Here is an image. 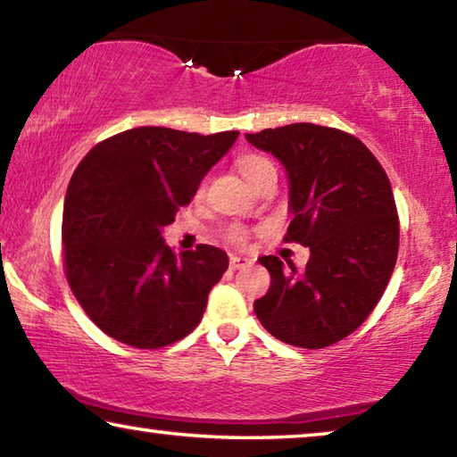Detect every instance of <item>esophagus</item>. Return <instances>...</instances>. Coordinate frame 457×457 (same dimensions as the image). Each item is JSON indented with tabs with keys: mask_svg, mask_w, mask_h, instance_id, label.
Returning <instances> with one entry per match:
<instances>
[{
	"mask_svg": "<svg viewBox=\"0 0 457 457\" xmlns=\"http://www.w3.org/2000/svg\"><path fill=\"white\" fill-rule=\"evenodd\" d=\"M253 263V259L249 257H243V255H230V268L233 270H241V268H247V265Z\"/></svg>",
	"mask_w": 457,
	"mask_h": 457,
	"instance_id": "obj_1",
	"label": "esophagus"
}]
</instances>
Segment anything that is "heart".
Wrapping results in <instances>:
<instances>
[{"label":"heart","mask_w":457,"mask_h":457,"mask_svg":"<svg viewBox=\"0 0 457 457\" xmlns=\"http://www.w3.org/2000/svg\"><path fill=\"white\" fill-rule=\"evenodd\" d=\"M238 170H241L243 178L247 179L249 184H253V181H255V179L259 178V175L265 173V171H270V170H273V165H271V161L265 159V157L247 155V157L238 159ZM202 192H204V186H200V189H198V194H202ZM233 238H235V241H243V233H241V230H235Z\"/></svg>","instance_id":"1"}]
</instances>
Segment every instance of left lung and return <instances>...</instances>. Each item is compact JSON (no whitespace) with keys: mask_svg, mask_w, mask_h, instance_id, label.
Listing matches in <instances>:
<instances>
[{"mask_svg":"<svg viewBox=\"0 0 457 457\" xmlns=\"http://www.w3.org/2000/svg\"><path fill=\"white\" fill-rule=\"evenodd\" d=\"M245 138L284 165L286 241L311 249L304 270L259 257L271 284L253 304L257 319L287 345H333L368 319L395 271L398 216L388 175L361 140L328 126L298 122Z\"/></svg>","mask_w":457,"mask_h":457,"instance_id":"1","label":"left lung"}]
</instances>
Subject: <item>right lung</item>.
Here are the masks:
<instances>
[{
	"mask_svg": "<svg viewBox=\"0 0 457 457\" xmlns=\"http://www.w3.org/2000/svg\"><path fill=\"white\" fill-rule=\"evenodd\" d=\"M237 137L138 126L102 140L77 165L62 206L65 271L112 339L157 349L198 327L228 257L212 245L175 255L161 233Z\"/></svg>",
	"mask_w": 457,
	"mask_h": 457,
	"instance_id": "1",
	"label": "right lung"
}]
</instances>
